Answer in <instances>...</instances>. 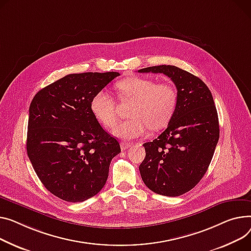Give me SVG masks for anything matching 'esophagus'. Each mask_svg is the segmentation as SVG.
Here are the masks:
<instances>
[{"instance_id": "esophagus-1", "label": "esophagus", "mask_w": 251, "mask_h": 251, "mask_svg": "<svg viewBox=\"0 0 251 251\" xmlns=\"http://www.w3.org/2000/svg\"><path fill=\"white\" fill-rule=\"evenodd\" d=\"M120 145H121V149L122 150H126V149H128L129 147L132 146V143L128 142V141H122Z\"/></svg>"}]
</instances>
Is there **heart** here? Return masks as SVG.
Listing matches in <instances>:
<instances>
[{
  "label": "heart",
  "mask_w": 251,
  "mask_h": 251,
  "mask_svg": "<svg viewBox=\"0 0 251 251\" xmlns=\"http://www.w3.org/2000/svg\"><path fill=\"white\" fill-rule=\"evenodd\" d=\"M123 100L134 102L129 116L131 119L120 122L113 129V134L124 139L144 135L148 128L160 130L168 126L177 105V92L169 82L156 83L153 79L142 76H130L117 83ZM95 118L106 127L117 121L115 100L105 91L94 95L90 103Z\"/></svg>",
  "instance_id": "obj_1"
}]
</instances>
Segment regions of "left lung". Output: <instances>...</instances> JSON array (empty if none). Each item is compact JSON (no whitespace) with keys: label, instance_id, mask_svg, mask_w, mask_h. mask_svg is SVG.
Here are the masks:
<instances>
[{"label":"left lung","instance_id":"8db88e82","mask_svg":"<svg viewBox=\"0 0 251 251\" xmlns=\"http://www.w3.org/2000/svg\"><path fill=\"white\" fill-rule=\"evenodd\" d=\"M138 73L163 74L177 90V105L161 134L143 144L139 165L143 182L152 192L177 197L191 191L206 174L219 140V120L209 88L198 76L175 65H157Z\"/></svg>","mask_w":251,"mask_h":251}]
</instances>
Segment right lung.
Instances as JSON below:
<instances>
[{"label":"right lung","instance_id":"add662e5","mask_svg":"<svg viewBox=\"0 0 251 251\" xmlns=\"http://www.w3.org/2000/svg\"><path fill=\"white\" fill-rule=\"evenodd\" d=\"M119 73L72 74L50 83L29 108L27 154L43 186L66 202H83L103 189L119 142L91 112L95 94Z\"/></svg>","mask_w":251,"mask_h":251}]
</instances>
